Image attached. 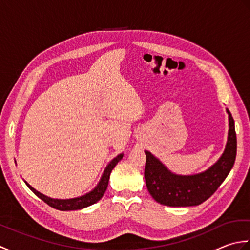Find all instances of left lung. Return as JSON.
I'll list each match as a JSON object with an SVG mask.
<instances>
[{
    "label": "left lung",
    "instance_id": "obj_1",
    "mask_svg": "<svg viewBox=\"0 0 250 250\" xmlns=\"http://www.w3.org/2000/svg\"><path fill=\"white\" fill-rule=\"evenodd\" d=\"M229 132L225 151L213 166L193 175H178L169 171L150 151L145 150V180L150 195L167 206L200 205L215 193L230 173L236 158L234 120L229 109Z\"/></svg>",
    "mask_w": 250,
    "mask_h": 250
}]
</instances>
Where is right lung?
Returning <instances> with one entry per match:
<instances>
[{"mask_svg":"<svg viewBox=\"0 0 250 250\" xmlns=\"http://www.w3.org/2000/svg\"><path fill=\"white\" fill-rule=\"evenodd\" d=\"M122 157H124V153H119L118 156L114 158L113 160H111L107 164V167H105L102 176H101L100 182L97 186H95V188L92 189L91 191H90V192H88L86 194H83L82 196H78V198L52 199V198H49V196H47L43 193L39 192V191L34 189L33 187H32V186H30L28 183H26L25 180H24V183L32 191H33L34 194H36L41 200H43L45 203H47L51 207H54V208H56V209H59V210L83 209V208H84V207H88L90 205L97 203L98 201L102 199V196L104 195L106 189H107L110 173H111V171H113V168L116 167V164L121 160Z\"/></svg>","mask_w":250,"mask_h":250,"instance_id":"1","label":"right lung"}]
</instances>
